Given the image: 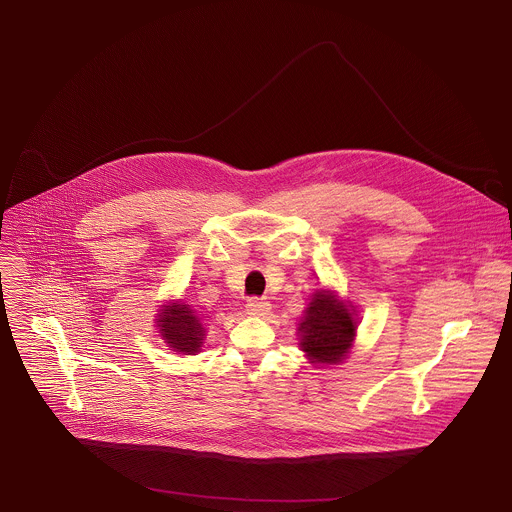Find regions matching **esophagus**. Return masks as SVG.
<instances>
[{"instance_id":"1","label":"esophagus","mask_w":512,"mask_h":512,"mask_svg":"<svg viewBox=\"0 0 512 512\" xmlns=\"http://www.w3.org/2000/svg\"><path fill=\"white\" fill-rule=\"evenodd\" d=\"M270 303L262 297H250L248 303H246V313L248 315H254V317H264L270 313Z\"/></svg>"}]
</instances>
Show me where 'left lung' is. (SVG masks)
<instances>
[{"label":"left lung","instance_id":"1","mask_svg":"<svg viewBox=\"0 0 512 512\" xmlns=\"http://www.w3.org/2000/svg\"><path fill=\"white\" fill-rule=\"evenodd\" d=\"M301 331V349L311 363L337 365L345 359L355 339V319L347 307L331 293L317 292L305 309Z\"/></svg>","mask_w":512,"mask_h":512}]
</instances>
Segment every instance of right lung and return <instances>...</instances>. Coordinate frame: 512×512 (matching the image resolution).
<instances>
[{"mask_svg": "<svg viewBox=\"0 0 512 512\" xmlns=\"http://www.w3.org/2000/svg\"><path fill=\"white\" fill-rule=\"evenodd\" d=\"M159 327L161 337L171 349L183 355H193L201 349L203 325L187 305H165L159 315Z\"/></svg>", "mask_w": 512, "mask_h": 512, "instance_id": "1", "label": "right lung"}]
</instances>
